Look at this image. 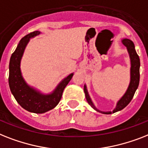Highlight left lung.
<instances>
[{
    "mask_svg": "<svg viewBox=\"0 0 148 148\" xmlns=\"http://www.w3.org/2000/svg\"><path fill=\"white\" fill-rule=\"evenodd\" d=\"M122 43L126 47L129 58H130V82H129V84H128L125 93L116 103L115 109L112 111L108 112L101 111V110L97 109L96 107V106L94 105V103L92 101L90 95H89L86 85L84 84V86L85 97H86V101L89 103V105L93 109H95L96 111L99 112L102 114L109 115V114L115 113L116 112L120 111V110L124 109L125 107H126L128 105V103H130L131 100L132 99L134 93H135V91L137 90V89L138 87L139 80H140V59H139L138 55L136 51H135L134 45L132 41L128 39H122Z\"/></svg>",
    "mask_w": 148,
    "mask_h": 148,
    "instance_id": "obj_1",
    "label": "left lung"
}]
</instances>
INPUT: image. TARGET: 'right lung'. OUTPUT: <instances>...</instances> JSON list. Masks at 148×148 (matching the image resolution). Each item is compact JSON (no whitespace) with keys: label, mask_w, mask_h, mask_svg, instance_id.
Instances as JSON below:
<instances>
[{"label":"right lung","mask_w":148,"mask_h":148,"mask_svg":"<svg viewBox=\"0 0 148 148\" xmlns=\"http://www.w3.org/2000/svg\"><path fill=\"white\" fill-rule=\"evenodd\" d=\"M40 33V31H35L22 38L12 54L9 64V86L12 94L24 109L37 114L45 113L58 104L64 90L74 75V73H71L62 79L54 90L49 93H42L26 83L20 68L21 59L30 39Z\"/></svg>","instance_id":"add662e5"}]
</instances>
